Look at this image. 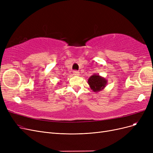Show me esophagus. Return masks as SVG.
Returning a JSON list of instances; mask_svg holds the SVG:
<instances>
[{
    "label": "esophagus",
    "instance_id": "1",
    "mask_svg": "<svg viewBox=\"0 0 153 153\" xmlns=\"http://www.w3.org/2000/svg\"><path fill=\"white\" fill-rule=\"evenodd\" d=\"M73 75H75V76H78L80 75V73H79V71L75 70V71H73Z\"/></svg>",
    "mask_w": 153,
    "mask_h": 153
}]
</instances>
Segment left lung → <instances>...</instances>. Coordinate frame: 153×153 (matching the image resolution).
Listing matches in <instances>:
<instances>
[{
	"label": "left lung",
	"instance_id": "obj_1",
	"mask_svg": "<svg viewBox=\"0 0 153 153\" xmlns=\"http://www.w3.org/2000/svg\"><path fill=\"white\" fill-rule=\"evenodd\" d=\"M106 83H107V80L105 78L98 75H96V74L90 76L88 80V84L91 89L96 92L103 90L105 87Z\"/></svg>",
	"mask_w": 153,
	"mask_h": 153
}]
</instances>
